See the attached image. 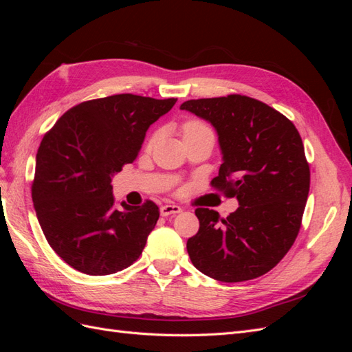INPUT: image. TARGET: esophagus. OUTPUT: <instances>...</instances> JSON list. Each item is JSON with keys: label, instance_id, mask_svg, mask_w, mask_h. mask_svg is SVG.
<instances>
[{"label": "esophagus", "instance_id": "esophagus-1", "mask_svg": "<svg viewBox=\"0 0 352 352\" xmlns=\"http://www.w3.org/2000/svg\"><path fill=\"white\" fill-rule=\"evenodd\" d=\"M179 212H182V208H180L179 206H163L162 208H160V214H162L163 217H167L170 214H179Z\"/></svg>", "mask_w": 352, "mask_h": 352}]
</instances>
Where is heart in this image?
Wrapping results in <instances>:
<instances>
[{"instance_id": "b5f03b06", "label": "heart", "mask_w": 352, "mask_h": 352, "mask_svg": "<svg viewBox=\"0 0 352 352\" xmlns=\"http://www.w3.org/2000/svg\"><path fill=\"white\" fill-rule=\"evenodd\" d=\"M204 127H207V126H204V124L199 123V122H188V123H185L182 132H184V136H185V135H188V133H190V132H195V131H199V129H204ZM157 141H158V133L151 135L150 141H148V146L153 148V146L157 144Z\"/></svg>"}]
</instances>
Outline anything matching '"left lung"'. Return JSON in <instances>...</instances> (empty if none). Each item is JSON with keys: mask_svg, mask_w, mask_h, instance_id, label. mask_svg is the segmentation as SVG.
Segmentation results:
<instances>
[{"mask_svg": "<svg viewBox=\"0 0 352 352\" xmlns=\"http://www.w3.org/2000/svg\"><path fill=\"white\" fill-rule=\"evenodd\" d=\"M180 110L214 127L223 163L211 185L239 202L226 219L197 208L199 230L186 250L195 267L220 282L270 272L294 245L310 190V167L294 123L245 95L189 100Z\"/></svg>", "mask_w": 352, "mask_h": 352, "instance_id": "obj_1", "label": "left lung"}]
</instances>
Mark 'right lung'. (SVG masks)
Wrapping results in <instances>:
<instances>
[{"label": "right lung", "mask_w": 352, "mask_h": 352, "mask_svg": "<svg viewBox=\"0 0 352 352\" xmlns=\"http://www.w3.org/2000/svg\"><path fill=\"white\" fill-rule=\"evenodd\" d=\"M176 98L133 94L85 101L63 114L36 154L32 199L50 247L73 269L104 276L135 263L160 217L153 201L114 207L111 177Z\"/></svg>", "instance_id": "obj_1"}]
</instances>
